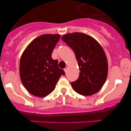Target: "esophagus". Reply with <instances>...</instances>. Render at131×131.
<instances>
[{"mask_svg": "<svg viewBox=\"0 0 131 131\" xmlns=\"http://www.w3.org/2000/svg\"><path fill=\"white\" fill-rule=\"evenodd\" d=\"M68 67H66V68L64 69V71H65V73H66L68 72Z\"/></svg>", "mask_w": 131, "mask_h": 131, "instance_id": "34e87169", "label": "esophagus"}]
</instances>
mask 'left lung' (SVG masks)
Segmentation results:
<instances>
[{
    "mask_svg": "<svg viewBox=\"0 0 131 131\" xmlns=\"http://www.w3.org/2000/svg\"><path fill=\"white\" fill-rule=\"evenodd\" d=\"M75 54L80 73L78 79L71 83L74 91L90 96L100 90L107 75V60L102 47L96 40L82 33L64 35L62 37Z\"/></svg>",
    "mask_w": 131,
    "mask_h": 131,
    "instance_id": "obj_1",
    "label": "left lung"
}]
</instances>
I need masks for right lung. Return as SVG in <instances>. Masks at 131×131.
Masks as SVG:
<instances>
[{"label":"right lung","mask_w":131,"mask_h":131,"mask_svg":"<svg viewBox=\"0 0 131 131\" xmlns=\"http://www.w3.org/2000/svg\"><path fill=\"white\" fill-rule=\"evenodd\" d=\"M60 38L58 34L39 36L31 42L21 56V81L32 95L47 96L54 91L61 75H65L58 67V60L52 58V52Z\"/></svg>","instance_id":"obj_1"}]
</instances>
